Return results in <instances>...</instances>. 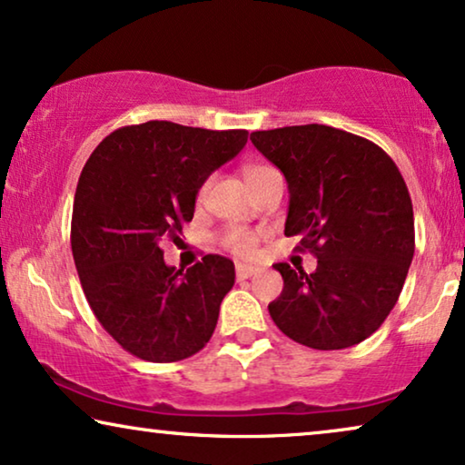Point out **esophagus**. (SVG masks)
Returning a JSON list of instances; mask_svg holds the SVG:
<instances>
[{
  "label": "esophagus",
  "mask_w": 465,
  "mask_h": 465,
  "mask_svg": "<svg viewBox=\"0 0 465 465\" xmlns=\"http://www.w3.org/2000/svg\"><path fill=\"white\" fill-rule=\"evenodd\" d=\"M256 272H258L256 266L237 264V279H239V282H243V279H250L252 275H256Z\"/></svg>",
  "instance_id": "esophagus-1"
}]
</instances>
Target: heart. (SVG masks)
Wrapping results in <instances>:
<instances>
[{"label":"heart","mask_w":465,"mask_h":465,"mask_svg":"<svg viewBox=\"0 0 465 465\" xmlns=\"http://www.w3.org/2000/svg\"><path fill=\"white\" fill-rule=\"evenodd\" d=\"M271 167H266V164H247V167L243 169V175L245 180L250 182V186L253 188L256 183L262 180V177H266L271 173ZM209 188V182H205L199 190V199H203L207 193ZM258 232L250 231V228H243V226H231L226 228L224 234H222V245L226 247L228 252H232L234 256H241V258H252L256 256L258 252Z\"/></svg>","instance_id":"1"}]
</instances>
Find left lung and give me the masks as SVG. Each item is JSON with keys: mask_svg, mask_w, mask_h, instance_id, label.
<instances>
[{"mask_svg": "<svg viewBox=\"0 0 465 465\" xmlns=\"http://www.w3.org/2000/svg\"><path fill=\"white\" fill-rule=\"evenodd\" d=\"M250 139L288 182L285 234H298V252L317 258L309 275L275 264L283 292L269 304L272 322L320 351L358 345L396 307L415 253L402 173L377 143L334 126H283Z\"/></svg>", "mask_w": 465, "mask_h": 465, "instance_id": "left-lung-1", "label": "left lung"}]
</instances>
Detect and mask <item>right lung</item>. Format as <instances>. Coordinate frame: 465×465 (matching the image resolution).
Wrapping results in <instances>:
<instances>
[{
	"label": "right lung",
	"mask_w": 465,
	"mask_h": 465,
	"mask_svg": "<svg viewBox=\"0 0 465 465\" xmlns=\"http://www.w3.org/2000/svg\"><path fill=\"white\" fill-rule=\"evenodd\" d=\"M245 143L243 129L150 120L110 133L82 169L74 262L94 317L135 358L180 361L212 339L234 264L207 253L182 272L164 264L161 245L182 241L199 188Z\"/></svg>",
	"instance_id": "1"
}]
</instances>
